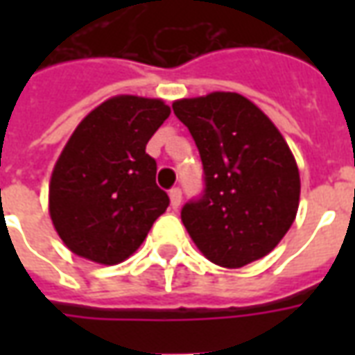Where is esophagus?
<instances>
[{"label": "esophagus", "instance_id": "esophagus-1", "mask_svg": "<svg viewBox=\"0 0 355 355\" xmlns=\"http://www.w3.org/2000/svg\"><path fill=\"white\" fill-rule=\"evenodd\" d=\"M169 200H171V207L177 211L180 207V203H182V192H180V188H173L169 192Z\"/></svg>", "mask_w": 355, "mask_h": 355}]
</instances>
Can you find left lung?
Here are the masks:
<instances>
[{"instance_id": "1", "label": "left lung", "mask_w": 355, "mask_h": 355, "mask_svg": "<svg viewBox=\"0 0 355 355\" xmlns=\"http://www.w3.org/2000/svg\"><path fill=\"white\" fill-rule=\"evenodd\" d=\"M173 110L205 171L203 198L180 213L196 247L223 268L266 257L295 223L300 200L297 162L279 129L239 93L180 98Z\"/></svg>"}]
</instances>
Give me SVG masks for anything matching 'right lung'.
<instances>
[{
	"mask_svg": "<svg viewBox=\"0 0 355 355\" xmlns=\"http://www.w3.org/2000/svg\"><path fill=\"white\" fill-rule=\"evenodd\" d=\"M171 108L162 98L116 94L83 117L58 155L49 182V215L73 254L114 266L146 239L169 205L146 154Z\"/></svg>",
	"mask_w": 355,
	"mask_h": 355,
	"instance_id": "1",
	"label": "right lung"
}]
</instances>
